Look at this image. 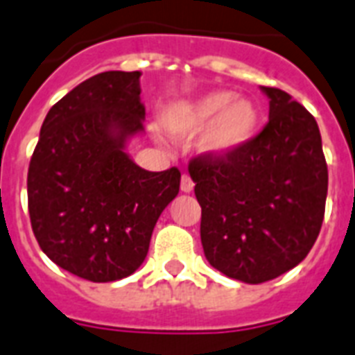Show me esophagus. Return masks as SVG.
I'll return each instance as SVG.
<instances>
[{"label":"esophagus","instance_id":"esophagus-1","mask_svg":"<svg viewBox=\"0 0 355 355\" xmlns=\"http://www.w3.org/2000/svg\"><path fill=\"white\" fill-rule=\"evenodd\" d=\"M193 180H191V177L189 175H182V178H180V189H182L184 193H191L193 191Z\"/></svg>","mask_w":355,"mask_h":355}]
</instances>
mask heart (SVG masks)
<instances>
[{"label":"heart","mask_w":355,"mask_h":355,"mask_svg":"<svg viewBox=\"0 0 355 355\" xmlns=\"http://www.w3.org/2000/svg\"><path fill=\"white\" fill-rule=\"evenodd\" d=\"M162 123L173 138H189L200 132L202 155L225 160L245 149L261 125V110L250 97L230 90H211L193 99L169 103Z\"/></svg>","instance_id":"b5f03b06"}]
</instances>
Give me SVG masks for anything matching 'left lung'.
Instances as JSON below:
<instances>
[{"label":"left lung","instance_id":"8db88e82","mask_svg":"<svg viewBox=\"0 0 355 355\" xmlns=\"http://www.w3.org/2000/svg\"><path fill=\"white\" fill-rule=\"evenodd\" d=\"M261 92L269 99L263 130L230 158L199 156L189 164L206 259L245 284L272 280L308 256L328 193L315 118L287 92Z\"/></svg>","mask_w":355,"mask_h":355}]
</instances>
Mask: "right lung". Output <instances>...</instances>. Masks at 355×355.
Here are the masks:
<instances>
[{
	"mask_svg": "<svg viewBox=\"0 0 355 355\" xmlns=\"http://www.w3.org/2000/svg\"><path fill=\"white\" fill-rule=\"evenodd\" d=\"M139 71L94 75L53 105L27 175L31 227L55 261L90 282L144 263L155 225L178 195L180 171H145L127 153L144 134Z\"/></svg>",
	"mask_w": 355,
	"mask_h": 355,
	"instance_id": "obj_1",
	"label": "right lung"
}]
</instances>
